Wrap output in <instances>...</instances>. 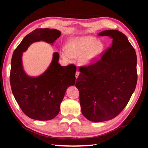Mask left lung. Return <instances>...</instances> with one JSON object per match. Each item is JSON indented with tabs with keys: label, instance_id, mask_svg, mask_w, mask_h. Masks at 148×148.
I'll use <instances>...</instances> for the list:
<instances>
[{
	"label": "left lung",
	"instance_id": "obj_1",
	"mask_svg": "<svg viewBox=\"0 0 148 148\" xmlns=\"http://www.w3.org/2000/svg\"><path fill=\"white\" fill-rule=\"evenodd\" d=\"M59 30L36 29L24 37L13 52L11 62L10 84L12 92L22 111L36 120H50L60 111L63 93L76 81V67H62L59 54L54 53L49 68L40 76L30 77L24 72L21 56L33 42L43 40L53 43L60 36Z\"/></svg>",
	"mask_w": 148,
	"mask_h": 148
}]
</instances>
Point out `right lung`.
<instances>
[{
    "mask_svg": "<svg viewBox=\"0 0 148 148\" xmlns=\"http://www.w3.org/2000/svg\"><path fill=\"white\" fill-rule=\"evenodd\" d=\"M100 36L112 39L100 58L79 68L75 85L79 92L81 112L90 121L100 122L116 117L127 106L137 82V56L127 36L109 30Z\"/></svg>",
    "mask_w": 148,
    "mask_h": 148,
    "instance_id": "1",
    "label": "right lung"
}]
</instances>
